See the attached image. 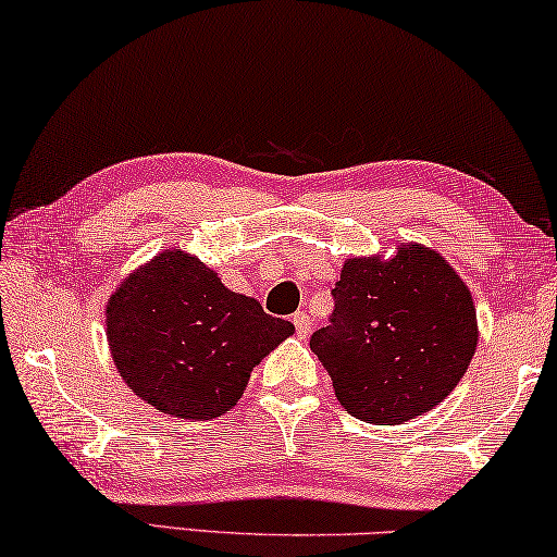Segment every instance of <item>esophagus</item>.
Instances as JSON below:
<instances>
[{
	"label": "esophagus",
	"instance_id": "1",
	"mask_svg": "<svg viewBox=\"0 0 557 557\" xmlns=\"http://www.w3.org/2000/svg\"><path fill=\"white\" fill-rule=\"evenodd\" d=\"M293 322H295L297 337H307V334L312 332V320H310V314H307V312H295Z\"/></svg>",
	"mask_w": 557,
	"mask_h": 557
}]
</instances>
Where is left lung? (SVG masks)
Here are the masks:
<instances>
[{
    "mask_svg": "<svg viewBox=\"0 0 557 557\" xmlns=\"http://www.w3.org/2000/svg\"><path fill=\"white\" fill-rule=\"evenodd\" d=\"M332 299L330 324L310 347L351 417L386 426L421 417L471 364V293L429 247L401 245L386 262L347 260Z\"/></svg>",
    "mask_w": 557,
    "mask_h": 557,
    "instance_id": "obj_1",
    "label": "left lung"
}]
</instances>
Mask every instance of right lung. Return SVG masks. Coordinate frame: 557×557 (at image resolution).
Returning a JSON list of instances; mask_svg holds the SVG:
<instances>
[{
	"mask_svg": "<svg viewBox=\"0 0 557 557\" xmlns=\"http://www.w3.org/2000/svg\"><path fill=\"white\" fill-rule=\"evenodd\" d=\"M106 330L123 382L140 399L171 417L215 419L295 326L231 293L196 258L168 250L113 293Z\"/></svg>",
	"mask_w": 557,
	"mask_h": 557,
	"instance_id": "add662e5",
	"label": "right lung"
}]
</instances>
